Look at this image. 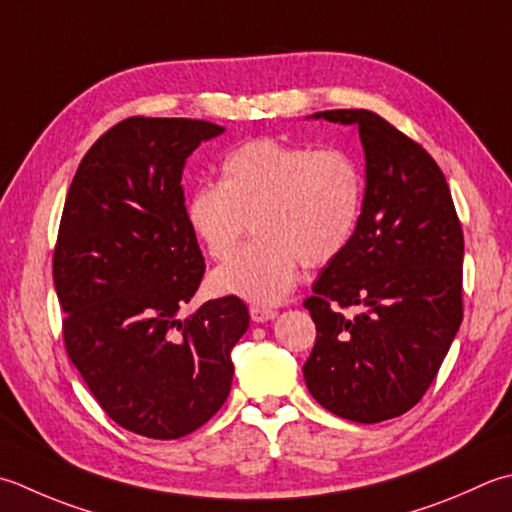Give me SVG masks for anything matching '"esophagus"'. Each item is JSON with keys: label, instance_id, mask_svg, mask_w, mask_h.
<instances>
[{"label": "esophagus", "instance_id": "obj_1", "mask_svg": "<svg viewBox=\"0 0 512 512\" xmlns=\"http://www.w3.org/2000/svg\"><path fill=\"white\" fill-rule=\"evenodd\" d=\"M275 310L273 308H266V306H250V319H253L255 324H264L270 322V319H275Z\"/></svg>", "mask_w": 512, "mask_h": 512}]
</instances>
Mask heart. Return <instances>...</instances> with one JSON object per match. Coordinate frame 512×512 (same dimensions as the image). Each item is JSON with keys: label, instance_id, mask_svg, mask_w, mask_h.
<instances>
[{"label": "heart", "instance_id": "1", "mask_svg": "<svg viewBox=\"0 0 512 512\" xmlns=\"http://www.w3.org/2000/svg\"><path fill=\"white\" fill-rule=\"evenodd\" d=\"M364 206L362 168L346 150L250 139L222 159L219 184H199L184 219L204 253L226 259L253 222L255 242L213 270L217 295L255 306L284 302L299 264L319 268L342 253Z\"/></svg>", "mask_w": 512, "mask_h": 512}]
</instances>
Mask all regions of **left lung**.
I'll list each match as a JSON object with an SVG mask.
<instances>
[{
	"mask_svg": "<svg viewBox=\"0 0 512 512\" xmlns=\"http://www.w3.org/2000/svg\"><path fill=\"white\" fill-rule=\"evenodd\" d=\"M308 119L359 126L366 188L353 239L304 302L317 326L304 379L330 413L377 424L424 397L462 324V224L435 159L386 119L344 108Z\"/></svg>",
	"mask_w": 512,
	"mask_h": 512,
	"instance_id": "obj_1",
	"label": "left lung"
}]
</instances>
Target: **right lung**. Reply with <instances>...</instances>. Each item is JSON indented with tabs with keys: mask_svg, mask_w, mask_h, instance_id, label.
Masks as SVG:
<instances>
[{
	"mask_svg": "<svg viewBox=\"0 0 512 512\" xmlns=\"http://www.w3.org/2000/svg\"><path fill=\"white\" fill-rule=\"evenodd\" d=\"M224 130L186 117L124 119L84 155L59 224L53 279L70 362L113 422L150 439L184 437L222 408L230 353L250 322L239 297L179 317L204 277L182 173Z\"/></svg>",
	"mask_w": 512,
	"mask_h": 512,
	"instance_id": "right-lung-1",
	"label": "right lung"
}]
</instances>
